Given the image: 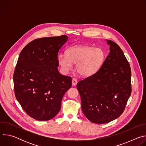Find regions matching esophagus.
Here are the masks:
<instances>
[{
	"instance_id": "esophagus-1",
	"label": "esophagus",
	"mask_w": 146,
	"mask_h": 146,
	"mask_svg": "<svg viewBox=\"0 0 146 146\" xmlns=\"http://www.w3.org/2000/svg\"><path fill=\"white\" fill-rule=\"evenodd\" d=\"M77 84V81L76 78H73L72 79V86H76Z\"/></svg>"
}]
</instances>
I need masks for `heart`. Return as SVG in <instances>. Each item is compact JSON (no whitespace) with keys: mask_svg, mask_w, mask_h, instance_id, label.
I'll return each mask as SVG.
<instances>
[{"mask_svg":"<svg viewBox=\"0 0 146 146\" xmlns=\"http://www.w3.org/2000/svg\"><path fill=\"white\" fill-rule=\"evenodd\" d=\"M105 54L100 48L89 46H73L68 48L66 55L59 54L57 62L62 73L67 74L76 64L77 73L88 77L96 73L102 65Z\"/></svg>","mask_w":146,"mask_h":146,"instance_id":"heart-1","label":"heart"}]
</instances>
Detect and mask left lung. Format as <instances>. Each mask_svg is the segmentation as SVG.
Returning <instances> with one entry per match:
<instances>
[{
	"label": "left lung",
	"mask_w": 146,
	"mask_h": 146,
	"mask_svg": "<svg viewBox=\"0 0 146 146\" xmlns=\"http://www.w3.org/2000/svg\"><path fill=\"white\" fill-rule=\"evenodd\" d=\"M106 41L110 52L100 69L77 85L82 113L91 122L100 124L119 117L131 94L129 62L117 44Z\"/></svg>",
	"instance_id": "left-lung-1"
}]
</instances>
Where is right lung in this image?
<instances>
[{
	"mask_svg": "<svg viewBox=\"0 0 146 146\" xmlns=\"http://www.w3.org/2000/svg\"><path fill=\"white\" fill-rule=\"evenodd\" d=\"M68 40L66 35L37 38L19 55L13 76L15 95L27 114L35 119L54 118L72 87V78L58 70V51Z\"/></svg>",
	"mask_w": 146,
	"mask_h": 146,
	"instance_id": "add662e5",
	"label": "right lung"
}]
</instances>
